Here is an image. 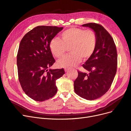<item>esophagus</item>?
I'll list each match as a JSON object with an SVG mask.
<instances>
[{
  "label": "esophagus",
  "instance_id": "34e87169",
  "mask_svg": "<svg viewBox=\"0 0 131 131\" xmlns=\"http://www.w3.org/2000/svg\"><path fill=\"white\" fill-rule=\"evenodd\" d=\"M70 70V69H69V68H65L64 70H65V72H67L68 71H69Z\"/></svg>",
  "mask_w": 131,
  "mask_h": 131
}]
</instances>
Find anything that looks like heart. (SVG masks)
Masks as SVG:
<instances>
[{
  "instance_id": "b5f03b06",
  "label": "heart",
  "mask_w": 131,
  "mask_h": 131,
  "mask_svg": "<svg viewBox=\"0 0 131 131\" xmlns=\"http://www.w3.org/2000/svg\"><path fill=\"white\" fill-rule=\"evenodd\" d=\"M96 45V36L94 31L72 27L60 35V40L54 38L50 43L52 54L57 58L65 54L67 48L70 54L66 56L57 62L61 67H73L80 62L81 59L88 60L93 55Z\"/></svg>"
}]
</instances>
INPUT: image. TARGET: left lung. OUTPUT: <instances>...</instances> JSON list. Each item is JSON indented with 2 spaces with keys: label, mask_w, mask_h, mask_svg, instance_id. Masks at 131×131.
Segmentation results:
<instances>
[{
  "label": "left lung",
  "mask_w": 131,
  "mask_h": 131,
  "mask_svg": "<svg viewBox=\"0 0 131 131\" xmlns=\"http://www.w3.org/2000/svg\"><path fill=\"white\" fill-rule=\"evenodd\" d=\"M92 29L96 36L95 50L83 67L89 74L79 71L74 81L75 93L89 100L105 94L112 85L117 68V52L113 39L101 25L88 23L82 25Z\"/></svg>",
  "instance_id": "8db88e82"
}]
</instances>
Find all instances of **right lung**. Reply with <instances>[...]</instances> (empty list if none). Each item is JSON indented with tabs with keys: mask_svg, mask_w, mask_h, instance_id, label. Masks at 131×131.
Listing matches in <instances>:
<instances>
[{
	"mask_svg": "<svg viewBox=\"0 0 131 131\" xmlns=\"http://www.w3.org/2000/svg\"><path fill=\"white\" fill-rule=\"evenodd\" d=\"M63 27L39 26L24 36L17 59L19 81L24 92L37 101L55 95L56 81L65 74L61 69H49L55 62L50 43Z\"/></svg>",
	"mask_w": 131,
	"mask_h": 131,
	"instance_id": "obj_1",
	"label": "right lung"
}]
</instances>
